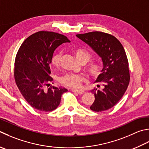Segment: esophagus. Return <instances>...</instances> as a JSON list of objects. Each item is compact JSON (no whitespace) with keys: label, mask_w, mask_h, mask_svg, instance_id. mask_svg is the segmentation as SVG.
Instances as JSON below:
<instances>
[{"label":"esophagus","mask_w":149,"mask_h":149,"mask_svg":"<svg viewBox=\"0 0 149 149\" xmlns=\"http://www.w3.org/2000/svg\"><path fill=\"white\" fill-rule=\"evenodd\" d=\"M72 92H75V93H77L78 94H83L84 93V90H75V89H72Z\"/></svg>","instance_id":"1"}]
</instances>
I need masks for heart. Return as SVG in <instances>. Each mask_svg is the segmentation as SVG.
<instances>
[{"label": "heart", "mask_w": 149, "mask_h": 149, "mask_svg": "<svg viewBox=\"0 0 149 149\" xmlns=\"http://www.w3.org/2000/svg\"><path fill=\"white\" fill-rule=\"evenodd\" d=\"M74 52L77 59L81 62V61H85L86 63L91 57V55L86 49L83 48H75L74 49ZM61 54L60 52L56 53L54 55L52 59V65L57 66L59 65L60 59ZM101 70V65L97 63H90L88 66V71L90 74L93 77H97L100 75ZM85 80L83 75L72 74V73H68L65 75H63L59 78V81L63 84L70 88H78L81 85V82Z\"/></svg>", "instance_id": "1"}]
</instances>
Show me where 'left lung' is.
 Masks as SVG:
<instances>
[{
	"label": "left lung",
	"instance_id": "1",
	"mask_svg": "<svg viewBox=\"0 0 149 149\" xmlns=\"http://www.w3.org/2000/svg\"><path fill=\"white\" fill-rule=\"evenodd\" d=\"M76 36L87 44L103 62V68L95 83H100L104 88L92 90L95 101L90 109L95 112L111 109L123 97L130 81L129 62L124 48L115 37L103 32L93 31Z\"/></svg>",
	"mask_w": 149,
	"mask_h": 149
}]
</instances>
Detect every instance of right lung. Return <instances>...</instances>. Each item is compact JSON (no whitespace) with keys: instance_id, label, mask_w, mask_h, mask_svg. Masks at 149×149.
<instances>
[{"instance_id":"add662e5","label":"right lung","mask_w":149,"mask_h":149,"mask_svg":"<svg viewBox=\"0 0 149 149\" xmlns=\"http://www.w3.org/2000/svg\"><path fill=\"white\" fill-rule=\"evenodd\" d=\"M70 40L55 32L39 31L28 37L20 46L15 61V79L20 93L30 105L38 110L52 111L61 103L68 90L62 87L45 89L53 80L49 65L58 46Z\"/></svg>"}]
</instances>
